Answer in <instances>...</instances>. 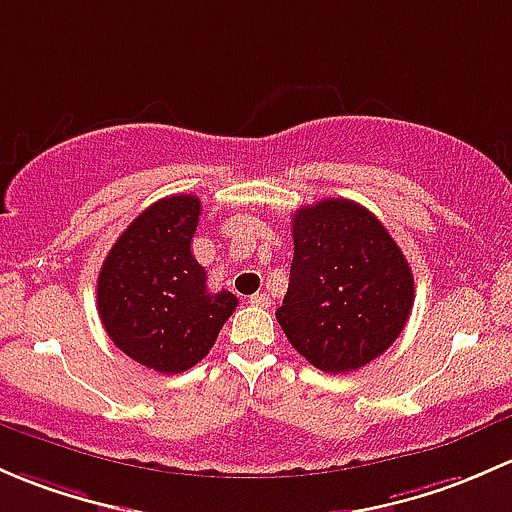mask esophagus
<instances>
[{"instance_id": "34e87169", "label": "esophagus", "mask_w": 512, "mask_h": 512, "mask_svg": "<svg viewBox=\"0 0 512 512\" xmlns=\"http://www.w3.org/2000/svg\"><path fill=\"white\" fill-rule=\"evenodd\" d=\"M249 300L251 305H256V308H268V305H271V298H268L266 293H254Z\"/></svg>"}]
</instances>
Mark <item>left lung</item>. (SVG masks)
I'll use <instances>...</instances> for the list:
<instances>
[{
	"instance_id": "8db88e82",
	"label": "left lung",
	"mask_w": 512,
	"mask_h": 512,
	"mask_svg": "<svg viewBox=\"0 0 512 512\" xmlns=\"http://www.w3.org/2000/svg\"><path fill=\"white\" fill-rule=\"evenodd\" d=\"M412 305V266L370 209L323 199L293 214L291 281L276 318L310 365L333 374L370 365Z\"/></svg>"
}]
</instances>
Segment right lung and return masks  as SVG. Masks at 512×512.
<instances>
[{
	"mask_svg": "<svg viewBox=\"0 0 512 512\" xmlns=\"http://www.w3.org/2000/svg\"><path fill=\"white\" fill-rule=\"evenodd\" d=\"M199 197L172 194L118 236L98 273V315L118 350L162 374L209 355L236 310V295L209 293L192 254Z\"/></svg>",
	"mask_w": 512,
	"mask_h": 512,
	"instance_id": "add662e5",
	"label": "right lung"
}]
</instances>
